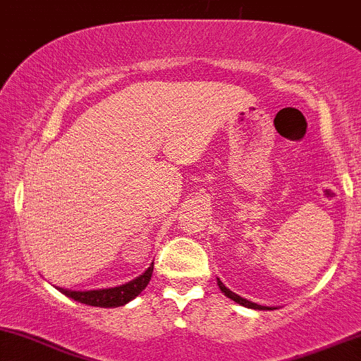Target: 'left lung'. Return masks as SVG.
<instances>
[{"label": "left lung", "mask_w": 361, "mask_h": 361, "mask_svg": "<svg viewBox=\"0 0 361 361\" xmlns=\"http://www.w3.org/2000/svg\"><path fill=\"white\" fill-rule=\"evenodd\" d=\"M217 285H219V288L222 290L224 293H226L227 297H229L231 300H234V302H238V304H241V305H244V307H250V309H259V310H267V309H270V307H264V305H258V304H255V302H250V300H246V299H243V297H239L238 293H234V292H231L229 288L226 287V285L222 283L221 280L217 281Z\"/></svg>", "instance_id": "obj_1"}]
</instances>
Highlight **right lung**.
<instances>
[{
  "instance_id": "1",
  "label": "right lung",
  "mask_w": 361,
  "mask_h": 361,
  "mask_svg": "<svg viewBox=\"0 0 361 361\" xmlns=\"http://www.w3.org/2000/svg\"><path fill=\"white\" fill-rule=\"evenodd\" d=\"M152 270H154V263H151V267L142 275L137 276V279L128 281L126 285H120V287L90 290V292H74V290L59 288V292L68 295L69 299H74L86 305H94V307H118V305H123L132 299H135L147 287L149 280L152 276Z\"/></svg>"
}]
</instances>
